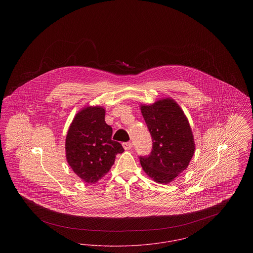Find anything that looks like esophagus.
<instances>
[{"instance_id": "esophagus-1", "label": "esophagus", "mask_w": 253, "mask_h": 253, "mask_svg": "<svg viewBox=\"0 0 253 253\" xmlns=\"http://www.w3.org/2000/svg\"><path fill=\"white\" fill-rule=\"evenodd\" d=\"M122 146H123V148H124L125 150H130L132 147V144L131 142H123Z\"/></svg>"}]
</instances>
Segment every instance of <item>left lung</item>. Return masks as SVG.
I'll return each instance as SVG.
<instances>
[{
    "label": "left lung",
    "instance_id": "1",
    "mask_svg": "<svg viewBox=\"0 0 253 253\" xmlns=\"http://www.w3.org/2000/svg\"><path fill=\"white\" fill-rule=\"evenodd\" d=\"M141 113L153 138L148 157H139L149 177L168 184L189 166L194 154L193 134L188 119L170 97L150 105H140Z\"/></svg>",
    "mask_w": 253,
    "mask_h": 253
}]
</instances>
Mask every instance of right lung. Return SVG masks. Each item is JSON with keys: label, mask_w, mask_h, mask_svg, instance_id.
I'll use <instances>...</instances> for the list:
<instances>
[{"label": "right lung", "mask_w": 253, "mask_h": 253, "mask_svg": "<svg viewBox=\"0 0 253 253\" xmlns=\"http://www.w3.org/2000/svg\"><path fill=\"white\" fill-rule=\"evenodd\" d=\"M105 110L87 106L74 118L65 139L66 159L74 172L94 184L101 179L124 152L121 143L112 140V127L105 122Z\"/></svg>", "instance_id": "right-lung-1"}]
</instances>
